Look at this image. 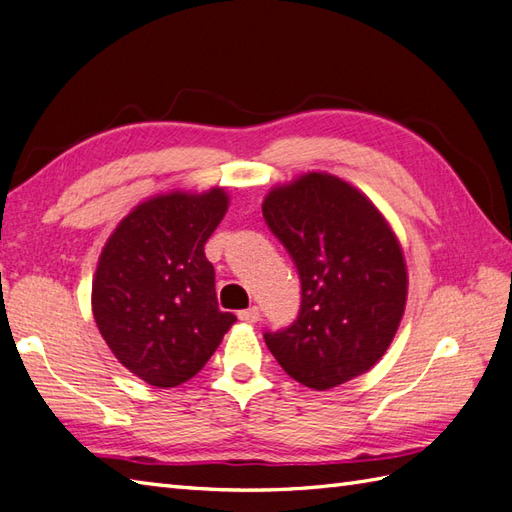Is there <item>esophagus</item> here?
<instances>
[{
  "label": "esophagus",
  "mask_w": 512,
  "mask_h": 512,
  "mask_svg": "<svg viewBox=\"0 0 512 512\" xmlns=\"http://www.w3.org/2000/svg\"><path fill=\"white\" fill-rule=\"evenodd\" d=\"M237 318L244 320V323H257L259 320V307H248V310H242L240 314H237Z\"/></svg>",
  "instance_id": "34e87169"
}]
</instances>
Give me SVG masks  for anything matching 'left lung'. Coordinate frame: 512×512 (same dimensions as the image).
<instances>
[{
	"label": "left lung",
	"mask_w": 512,
	"mask_h": 512,
	"mask_svg": "<svg viewBox=\"0 0 512 512\" xmlns=\"http://www.w3.org/2000/svg\"><path fill=\"white\" fill-rule=\"evenodd\" d=\"M261 211L301 279L299 316L264 334L270 353L314 390L366 373L406 310V261L388 222L362 192L325 172L275 187Z\"/></svg>",
	"instance_id": "1"
}]
</instances>
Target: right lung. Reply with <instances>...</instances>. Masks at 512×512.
<instances>
[{"mask_svg": "<svg viewBox=\"0 0 512 512\" xmlns=\"http://www.w3.org/2000/svg\"><path fill=\"white\" fill-rule=\"evenodd\" d=\"M229 207L222 187L141 202L117 224L95 270L91 307L130 373L157 388L192 379L235 323L220 312L205 244Z\"/></svg>", "mask_w": 512, "mask_h": 512, "instance_id": "right-lung-1", "label": "right lung"}]
</instances>
